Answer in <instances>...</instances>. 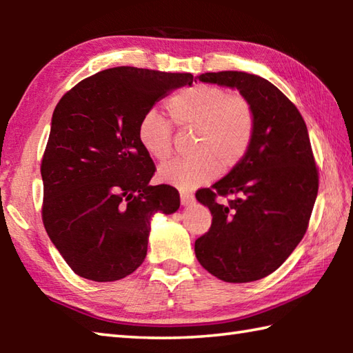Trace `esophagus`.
Listing matches in <instances>:
<instances>
[{
	"mask_svg": "<svg viewBox=\"0 0 353 353\" xmlns=\"http://www.w3.org/2000/svg\"><path fill=\"white\" fill-rule=\"evenodd\" d=\"M194 201V196L190 194V193H181V204L182 205H188L191 202Z\"/></svg>",
	"mask_w": 353,
	"mask_h": 353,
	"instance_id": "esophagus-1",
	"label": "esophagus"
}]
</instances>
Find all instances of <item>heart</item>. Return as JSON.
Wrapping results in <instances>:
<instances>
[{
  "instance_id": "b5f03b06",
  "label": "heart",
  "mask_w": 353,
  "mask_h": 353,
  "mask_svg": "<svg viewBox=\"0 0 353 353\" xmlns=\"http://www.w3.org/2000/svg\"><path fill=\"white\" fill-rule=\"evenodd\" d=\"M171 124L196 129L194 154L160 166L159 179L182 190H191L218 174H225L246 157L255 134V112L241 94L214 85H194L166 101ZM171 124L155 112L140 119L137 135L141 148L159 162L172 154Z\"/></svg>"
}]
</instances>
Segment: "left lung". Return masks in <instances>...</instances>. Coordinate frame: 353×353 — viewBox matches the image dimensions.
I'll return each instance as SVG.
<instances>
[{
	"mask_svg": "<svg viewBox=\"0 0 353 353\" xmlns=\"http://www.w3.org/2000/svg\"><path fill=\"white\" fill-rule=\"evenodd\" d=\"M198 77L238 88L254 107L255 134L243 162L196 193L213 216L196 259L224 282H254L282 266L308 229L319 188L312 143L301 112L270 81L243 71Z\"/></svg>",
	"mask_w": 353,
	"mask_h": 353,
	"instance_id": "8db88e82",
	"label": "left lung"
}]
</instances>
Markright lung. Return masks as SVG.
Here are the masks:
<instances>
[{
    "label": "right lung",
    "mask_w": 353,
    "mask_h": 353,
    "mask_svg": "<svg viewBox=\"0 0 353 353\" xmlns=\"http://www.w3.org/2000/svg\"><path fill=\"white\" fill-rule=\"evenodd\" d=\"M193 74L117 67L63 94L52 113L40 172L48 236L77 276L113 282L148 252L154 213L181 205L171 185H149L151 155L137 135L155 101L191 85Z\"/></svg>",
    "instance_id": "add662e5"
}]
</instances>
